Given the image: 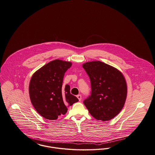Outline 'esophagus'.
<instances>
[{
    "instance_id": "obj_1",
    "label": "esophagus",
    "mask_w": 155,
    "mask_h": 155,
    "mask_svg": "<svg viewBox=\"0 0 155 155\" xmlns=\"http://www.w3.org/2000/svg\"><path fill=\"white\" fill-rule=\"evenodd\" d=\"M77 97H78V99H79V101H81V100H82V96H81V94L77 95Z\"/></svg>"
}]
</instances>
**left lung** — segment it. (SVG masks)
<instances>
[{
    "label": "left lung",
    "instance_id": "obj_1",
    "mask_svg": "<svg viewBox=\"0 0 155 155\" xmlns=\"http://www.w3.org/2000/svg\"><path fill=\"white\" fill-rule=\"evenodd\" d=\"M89 76L91 95L83 103L97 120L108 121L119 114L127 97V87L124 74L113 66L101 61L83 63Z\"/></svg>",
    "mask_w": 155,
    "mask_h": 155
}]
</instances>
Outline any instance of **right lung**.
Returning a JSON list of instances; mask_svg holds the SVG:
<instances>
[{"label": "right lung", "instance_id": "right-lung-1", "mask_svg": "<svg viewBox=\"0 0 155 155\" xmlns=\"http://www.w3.org/2000/svg\"><path fill=\"white\" fill-rule=\"evenodd\" d=\"M72 64L71 62L56 59L42 66L31 76L29 86L31 104L46 119H57L67 112L69 106L79 101L71 94L69 85L62 87L64 73Z\"/></svg>", "mask_w": 155, "mask_h": 155}]
</instances>
